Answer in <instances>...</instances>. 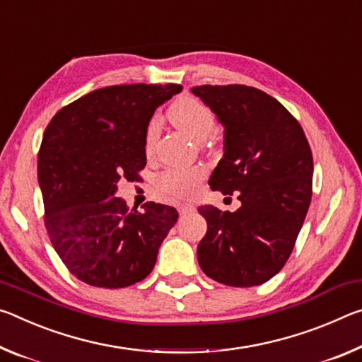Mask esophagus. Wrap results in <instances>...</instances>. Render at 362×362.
I'll use <instances>...</instances> for the list:
<instances>
[{"instance_id": "esophagus-1", "label": "esophagus", "mask_w": 362, "mask_h": 362, "mask_svg": "<svg viewBox=\"0 0 362 362\" xmlns=\"http://www.w3.org/2000/svg\"><path fill=\"white\" fill-rule=\"evenodd\" d=\"M177 210H180L181 215H186V213L194 210V205L192 204H181L180 206H177Z\"/></svg>"}]
</instances>
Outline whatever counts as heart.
<instances>
[{"label":"heart","mask_w":362,"mask_h":362,"mask_svg":"<svg viewBox=\"0 0 362 362\" xmlns=\"http://www.w3.org/2000/svg\"><path fill=\"white\" fill-rule=\"evenodd\" d=\"M168 118L173 125L191 136L197 142H206L216 132V117L202 100L195 98L176 99L168 109ZM158 122L152 120L146 132V149L152 151L158 138ZM205 171L194 168H171L158 175L156 185L160 192L170 197H187L199 189Z\"/></svg>","instance_id":"heart-1"}]
</instances>
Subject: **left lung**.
Instances as JSON below:
<instances>
[{
    "mask_svg": "<svg viewBox=\"0 0 362 362\" xmlns=\"http://www.w3.org/2000/svg\"><path fill=\"white\" fill-rule=\"evenodd\" d=\"M224 127V153L209 180L237 194L240 209L199 206L206 234L197 247L202 271L230 287H253L279 272L293 250L313 194V153L300 127L269 94L245 85L191 90Z\"/></svg>",
    "mask_w": 362,
    "mask_h": 362,
    "instance_id": "8db88e82",
    "label": "left lung"
}]
</instances>
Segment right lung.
I'll return each instance as SVG.
<instances>
[{
  "label": "right lung",
  "mask_w": 362,
  "mask_h": 362,
  "mask_svg": "<svg viewBox=\"0 0 362 362\" xmlns=\"http://www.w3.org/2000/svg\"><path fill=\"white\" fill-rule=\"evenodd\" d=\"M181 85H115L65 105L46 127L38 152L45 224L62 263L94 287L122 288L151 274L158 247L177 221L173 206L129 210L117 182L138 181L146 132Z\"/></svg>",
  "instance_id": "obj_1"
}]
</instances>
